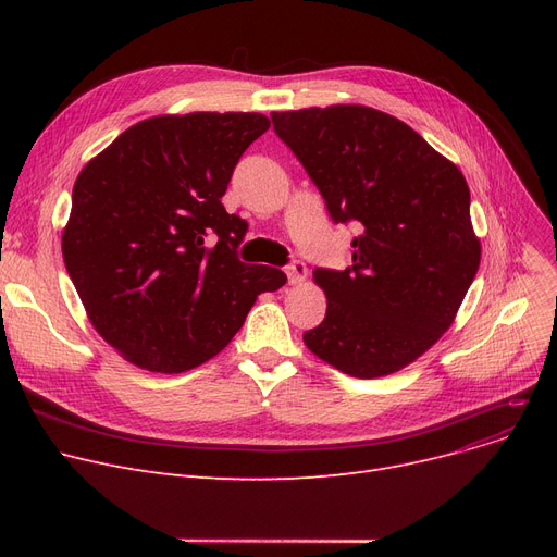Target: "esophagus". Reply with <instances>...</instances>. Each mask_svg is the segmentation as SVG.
I'll list each match as a JSON object with an SVG mask.
<instances>
[{"instance_id": "1", "label": "esophagus", "mask_w": 557, "mask_h": 557, "mask_svg": "<svg viewBox=\"0 0 557 557\" xmlns=\"http://www.w3.org/2000/svg\"><path fill=\"white\" fill-rule=\"evenodd\" d=\"M307 263L305 261H294L290 267L286 269L288 275V284H302L307 280Z\"/></svg>"}]
</instances>
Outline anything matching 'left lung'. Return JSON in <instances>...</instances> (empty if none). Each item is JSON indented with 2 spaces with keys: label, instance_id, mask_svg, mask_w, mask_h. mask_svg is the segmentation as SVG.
Instances as JSON below:
<instances>
[{
  "label": "left lung",
  "instance_id": "left-lung-1",
  "mask_svg": "<svg viewBox=\"0 0 557 557\" xmlns=\"http://www.w3.org/2000/svg\"><path fill=\"white\" fill-rule=\"evenodd\" d=\"M336 223L357 221L347 271L315 269L327 315L305 345L374 379L420 359L451 327L479 263L462 171L397 116L359 103L271 112Z\"/></svg>",
  "mask_w": 557,
  "mask_h": 557
}]
</instances>
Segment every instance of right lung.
Listing matches in <instances>:
<instances>
[{
	"label": "right lung",
	"mask_w": 557,
	"mask_h": 557,
	"mask_svg": "<svg viewBox=\"0 0 557 557\" xmlns=\"http://www.w3.org/2000/svg\"><path fill=\"white\" fill-rule=\"evenodd\" d=\"M271 128L259 112L158 114L87 162L63 227L65 269L92 327L128 363L178 374L216 357L257 296L284 286L234 255V164Z\"/></svg>",
	"instance_id": "1"
}]
</instances>
